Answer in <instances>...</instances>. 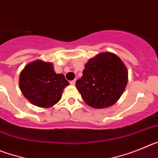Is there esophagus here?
<instances>
[{
	"label": "esophagus",
	"instance_id": "obj_1",
	"mask_svg": "<svg viewBox=\"0 0 158 158\" xmlns=\"http://www.w3.org/2000/svg\"><path fill=\"white\" fill-rule=\"evenodd\" d=\"M69 83H70V85H74L75 83H76V81L73 80V81H71L69 82Z\"/></svg>",
	"mask_w": 158,
	"mask_h": 158
}]
</instances>
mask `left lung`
I'll return each instance as SVG.
<instances>
[{"label": "left lung", "mask_w": 158, "mask_h": 158, "mask_svg": "<svg viewBox=\"0 0 158 158\" xmlns=\"http://www.w3.org/2000/svg\"><path fill=\"white\" fill-rule=\"evenodd\" d=\"M127 78V69L120 58L110 52L100 53L85 64L76 87L88 105L104 108L120 98Z\"/></svg>", "instance_id": "8db88e82"}]
</instances>
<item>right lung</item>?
Listing matches in <instances>:
<instances>
[{
	"label": "right lung",
	"instance_id": "1",
	"mask_svg": "<svg viewBox=\"0 0 158 158\" xmlns=\"http://www.w3.org/2000/svg\"><path fill=\"white\" fill-rule=\"evenodd\" d=\"M62 73L54 72L52 64L37 60L20 73L19 88L23 96L34 105L50 107L57 104L63 89L69 85Z\"/></svg>",
	"mask_w": 158,
	"mask_h": 158
}]
</instances>
